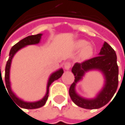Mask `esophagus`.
<instances>
[{
	"mask_svg": "<svg viewBox=\"0 0 125 125\" xmlns=\"http://www.w3.org/2000/svg\"><path fill=\"white\" fill-rule=\"evenodd\" d=\"M64 69L66 70H69L70 68H71V63L69 62H66L64 63Z\"/></svg>",
	"mask_w": 125,
	"mask_h": 125,
	"instance_id": "esophagus-1",
	"label": "esophagus"
}]
</instances>
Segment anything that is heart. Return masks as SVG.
<instances>
[{"instance_id":"b5f03b06","label":"heart","mask_w":125,"mask_h":125,"mask_svg":"<svg viewBox=\"0 0 125 125\" xmlns=\"http://www.w3.org/2000/svg\"><path fill=\"white\" fill-rule=\"evenodd\" d=\"M74 49L76 50H80V58L83 60L88 59L93 54L94 49L91 44H88V42L83 40H79L76 41L74 44Z\"/></svg>"}]
</instances>
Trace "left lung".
Returning <instances> with one entry per match:
<instances>
[{"label":"left lung","mask_w":125,"mask_h":125,"mask_svg":"<svg viewBox=\"0 0 125 125\" xmlns=\"http://www.w3.org/2000/svg\"><path fill=\"white\" fill-rule=\"evenodd\" d=\"M91 70H98L105 78V84L97 96L93 99H86L78 95L75 92V85ZM75 76L73 83L69 88V95L72 101L78 106L85 109H98L105 105L112 99L118 86V66L117 56L113 48L104 42L99 56L86 60L82 63H76L71 69Z\"/></svg>","instance_id":"8db88e82"}]
</instances>
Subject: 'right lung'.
I'll return each mask as SVG.
<instances>
[{
  "instance_id": "right-lung-1",
  "label": "right lung",
  "mask_w": 125,
  "mask_h": 125,
  "mask_svg": "<svg viewBox=\"0 0 125 125\" xmlns=\"http://www.w3.org/2000/svg\"><path fill=\"white\" fill-rule=\"evenodd\" d=\"M42 34H37L36 35H31V36H28L25 38L22 39V40H20L17 44H15L11 48L10 51V54H9V59L7 62L6 66H5V81H3V78L2 76L0 77V79L2 80L3 84H5L6 86L5 88H6L7 89H5V91L7 90L8 93H9V96L11 98L13 101H15L19 107H22V108H25V109H36V108H39L41 107L43 105H45L46 102L48 99L49 97V88L50 85L52 84L54 81L59 79V78L62 76L63 73V70L62 69H60L58 71H56L55 72H54L53 73H52V75L50 76V77L48 80L47 86V93L46 95H44V97L41 99L40 100L36 101V102H25L22 100L18 98L15 94L12 91L11 87H10V66H11V62L14 55L16 54V52L20 50V49L25 47L27 45H31V44H38L41 40V37H42ZM4 83H3V82Z\"/></svg>"
}]
</instances>
